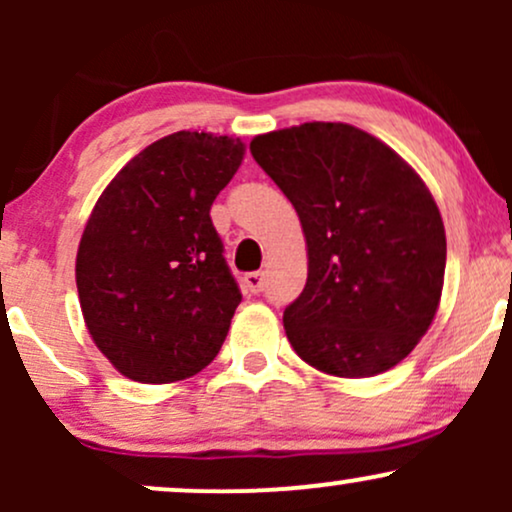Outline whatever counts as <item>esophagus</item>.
Instances as JSON below:
<instances>
[{"label":"esophagus","mask_w":512,"mask_h":512,"mask_svg":"<svg viewBox=\"0 0 512 512\" xmlns=\"http://www.w3.org/2000/svg\"><path fill=\"white\" fill-rule=\"evenodd\" d=\"M245 289L250 293H260L264 289V274L262 272L245 274Z\"/></svg>","instance_id":"obj_1"}]
</instances>
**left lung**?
Instances as JSON below:
<instances>
[{
	"mask_svg": "<svg viewBox=\"0 0 512 512\" xmlns=\"http://www.w3.org/2000/svg\"><path fill=\"white\" fill-rule=\"evenodd\" d=\"M250 151L289 197L308 245V281L284 310L293 351L337 378L395 368L443 291L445 228L424 180L344 122L260 134Z\"/></svg>",
	"mask_w": 512,
	"mask_h": 512,
	"instance_id": "8db88e82",
	"label": "left lung"
}]
</instances>
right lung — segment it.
Wrapping results in <instances>:
<instances>
[{
  "instance_id": "1",
  "label": "right lung",
  "mask_w": 512,
  "mask_h": 512,
  "mask_svg": "<svg viewBox=\"0 0 512 512\" xmlns=\"http://www.w3.org/2000/svg\"><path fill=\"white\" fill-rule=\"evenodd\" d=\"M245 144L175 132L149 144L98 197L76 252L88 334L122 375L163 385L219 354L240 289L209 209Z\"/></svg>"
}]
</instances>
